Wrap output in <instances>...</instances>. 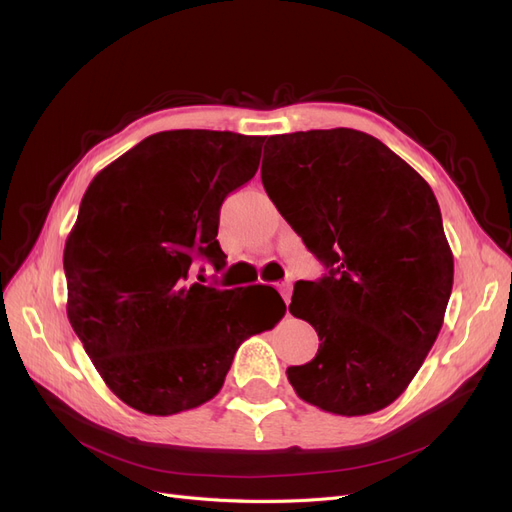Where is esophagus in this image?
Returning <instances> with one entry per match:
<instances>
[{"instance_id": "1", "label": "esophagus", "mask_w": 512, "mask_h": 512, "mask_svg": "<svg viewBox=\"0 0 512 512\" xmlns=\"http://www.w3.org/2000/svg\"><path fill=\"white\" fill-rule=\"evenodd\" d=\"M277 290H279L281 296H284V301H286V305H288L290 298H292V281H279Z\"/></svg>"}]
</instances>
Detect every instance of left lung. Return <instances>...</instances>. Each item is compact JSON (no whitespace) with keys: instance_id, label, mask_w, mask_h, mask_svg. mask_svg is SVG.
<instances>
[{"instance_id":"1","label":"left lung","mask_w":512,"mask_h":512,"mask_svg":"<svg viewBox=\"0 0 512 512\" xmlns=\"http://www.w3.org/2000/svg\"><path fill=\"white\" fill-rule=\"evenodd\" d=\"M262 186L330 269L296 284L290 313L320 349L286 373L326 413H377L407 390L432 349L453 288V254L430 184L356 129L271 135Z\"/></svg>"}]
</instances>
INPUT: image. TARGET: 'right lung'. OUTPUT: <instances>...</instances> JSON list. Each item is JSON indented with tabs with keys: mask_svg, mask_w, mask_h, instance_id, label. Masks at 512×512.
<instances>
[{
	"mask_svg": "<svg viewBox=\"0 0 512 512\" xmlns=\"http://www.w3.org/2000/svg\"><path fill=\"white\" fill-rule=\"evenodd\" d=\"M264 137L180 129L146 137L86 188L65 243L67 317L105 385L131 409L175 415L224 385L239 345L286 313H254L245 294L190 281L224 264L228 192L254 178Z\"/></svg>",
	"mask_w": 512,
	"mask_h": 512,
	"instance_id": "add662e5",
	"label": "right lung"
}]
</instances>
